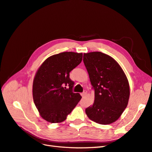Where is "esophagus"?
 <instances>
[{
  "label": "esophagus",
  "mask_w": 152,
  "mask_h": 152,
  "mask_svg": "<svg viewBox=\"0 0 152 152\" xmlns=\"http://www.w3.org/2000/svg\"><path fill=\"white\" fill-rule=\"evenodd\" d=\"M86 94H87V91L86 90H84L83 93H81V96H82V97H84V96H85Z\"/></svg>",
  "instance_id": "obj_1"
}]
</instances>
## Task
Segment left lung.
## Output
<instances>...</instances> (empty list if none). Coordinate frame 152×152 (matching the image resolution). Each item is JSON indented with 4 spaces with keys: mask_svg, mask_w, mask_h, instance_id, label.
Masks as SVG:
<instances>
[{
    "mask_svg": "<svg viewBox=\"0 0 152 152\" xmlns=\"http://www.w3.org/2000/svg\"><path fill=\"white\" fill-rule=\"evenodd\" d=\"M84 63L94 91L93 106L86 109L90 120L102 125L117 121L130 96L127 78L118 62L102 52L84 53Z\"/></svg>",
    "mask_w": 152,
    "mask_h": 152,
    "instance_id": "obj_1",
    "label": "left lung"
}]
</instances>
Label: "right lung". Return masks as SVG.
Masks as SVG:
<instances>
[{"label": "right lung", "mask_w": 152, "mask_h": 152, "mask_svg": "<svg viewBox=\"0 0 152 152\" xmlns=\"http://www.w3.org/2000/svg\"><path fill=\"white\" fill-rule=\"evenodd\" d=\"M82 60V53L63 52L48 58L34 77L32 94L40 115L50 123L66 120L82 98L72 92L70 72ZM67 86L68 88L65 87Z\"/></svg>", "instance_id": "1"}]
</instances>
